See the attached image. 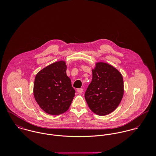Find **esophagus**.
Segmentation results:
<instances>
[{
    "mask_svg": "<svg viewBox=\"0 0 156 156\" xmlns=\"http://www.w3.org/2000/svg\"><path fill=\"white\" fill-rule=\"evenodd\" d=\"M77 91L79 94H82L83 92V88H79V89H77Z\"/></svg>",
    "mask_w": 156,
    "mask_h": 156,
    "instance_id": "obj_1",
    "label": "esophagus"
}]
</instances>
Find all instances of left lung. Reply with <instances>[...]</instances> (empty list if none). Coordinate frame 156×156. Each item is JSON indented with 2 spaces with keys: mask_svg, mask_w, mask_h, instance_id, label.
<instances>
[{
  "mask_svg": "<svg viewBox=\"0 0 156 156\" xmlns=\"http://www.w3.org/2000/svg\"><path fill=\"white\" fill-rule=\"evenodd\" d=\"M92 71V79L85 98L94 113L106 115L116 109L122 98L123 78L117 69L104 62L97 63Z\"/></svg>",
  "mask_w": 156,
  "mask_h": 156,
  "instance_id": "obj_1",
  "label": "left lung"
}]
</instances>
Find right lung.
<instances>
[{
	"mask_svg": "<svg viewBox=\"0 0 156 156\" xmlns=\"http://www.w3.org/2000/svg\"><path fill=\"white\" fill-rule=\"evenodd\" d=\"M66 64L62 61L53 63L40 71L35 79V99L40 107L50 115L67 111L75 95Z\"/></svg>",
	"mask_w": 156,
	"mask_h": 156,
	"instance_id": "add662e5",
	"label": "right lung"
}]
</instances>
